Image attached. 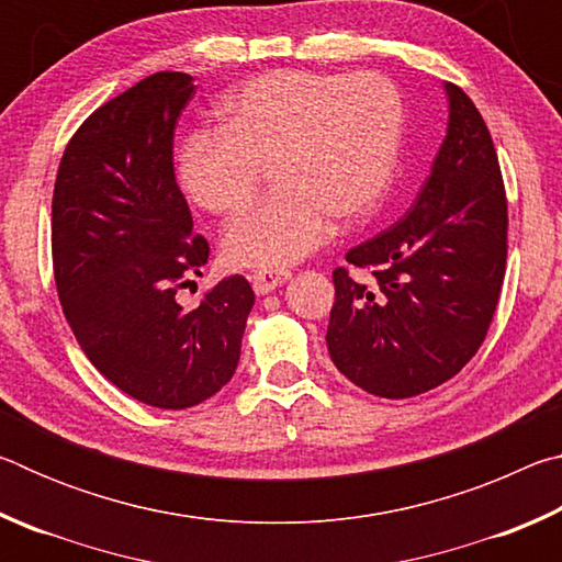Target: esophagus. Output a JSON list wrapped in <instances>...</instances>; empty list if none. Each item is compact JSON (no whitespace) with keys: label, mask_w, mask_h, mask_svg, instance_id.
<instances>
[{"label":"esophagus","mask_w":562,"mask_h":562,"mask_svg":"<svg viewBox=\"0 0 562 562\" xmlns=\"http://www.w3.org/2000/svg\"><path fill=\"white\" fill-rule=\"evenodd\" d=\"M290 280V272L288 270H258L250 274V282H252V290L258 294H268L274 288H280Z\"/></svg>","instance_id":"obj_1"}]
</instances>
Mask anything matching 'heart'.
<instances>
[{"label": "heart", "mask_w": 562, "mask_h": 562, "mask_svg": "<svg viewBox=\"0 0 562 562\" xmlns=\"http://www.w3.org/2000/svg\"><path fill=\"white\" fill-rule=\"evenodd\" d=\"M402 126V99L382 74L270 71L225 99L221 128L180 140L178 178L198 207L227 215L270 164L274 188L233 217L223 255L235 268H288L327 240L335 217L376 211Z\"/></svg>", "instance_id": "obj_1"}]
</instances>
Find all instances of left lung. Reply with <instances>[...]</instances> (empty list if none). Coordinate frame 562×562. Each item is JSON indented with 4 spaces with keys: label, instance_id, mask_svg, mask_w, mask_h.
I'll return each instance as SVG.
<instances>
[{
    "label": "left lung",
    "instance_id": "1",
    "mask_svg": "<svg viewBox=\"0 0 562 562\" xmlns=\"http://www.w3.org/2000/svg\"><path fill=\"white\" fill-rule=\"evenodd\" d=\"M449 128L402 221L351 247L331 272L327 349L349 382L408 398L449 382L479 351L501 297L508 203L486 121L446 83Z\"/></svg>",
    "mask_w": 562,
    "mask_h": 562
}]
</instances>
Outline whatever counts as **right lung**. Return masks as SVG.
I'll use <instances>...</instances> for the list:
<instances>
[{
	"label": "right lung",
	"instance_id": "add662e5",
	"mask_svg": "<svg viewBox=\"0 0 562 562\" xmlns=\"http://www.w3.org/2000/svg\"><path fill=\"white\" fill-rule=\"evenodd\" d=\"M193 76L158 71L103 103L66 146L52 201L54 280L91 364L121 392L188 408L231 382L255 292L243 274L195 307L178 290L211 247L173 173V131Z\"/></svg>",
	"mask_w": 562,
	"mask_h": 562
}]
</instances>
